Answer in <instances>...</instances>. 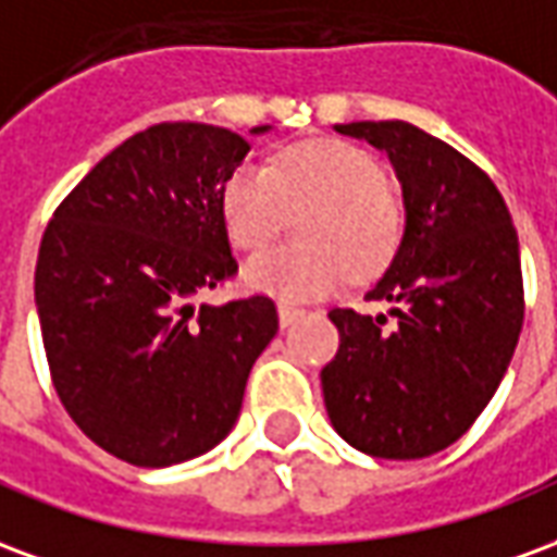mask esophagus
<instances>
[{
    "label": "esophagus",
    "mask_w": 557,
    "mask_h": 557,
    "mask_svg": "<svg viewBox=\"0 0 557 557\" xmlns=\"http://www.w3.org/2000/svg\"><path fill=\"white\" fill-rule=\"evenodd\" d=\"M277 315H280V325L286 327V325H292L295 319H301L304 310H301V307H295V304L280 301V304H277Z\"/></svg>",
    "instance_id": "34e87169"
}]
</instances>
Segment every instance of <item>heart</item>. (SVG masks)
I'll return each mask as SVG.
<instances>
[{"label": "heart", "mask_w": 557, "mask_h": 557, "mask_svg": "<svg viewBox=\"0 0 557 557\" xmlns=\"http://www.w3.org/2000/svg\"><path fill=\"white\" fill-rule=\"evenodd\" d=\"M304 242L283 244L244 265L256 292L301 301L337 289L349 277H373L394 259L403 208L387 190L382 163L346 139H313L280 151L271 163L247 160L220 190V218L242 250H259L292 211Z\"/></svg>", "instance_id": "b5f03b06"}]
</instances>
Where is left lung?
Returning a JSON list of instances; mask_svg holds the SVG:
<instances>
[{
  "label": "left lung",
  "mask_w": 557,
  "mask_h": 557,
  "mask_svg": "<svg viewBox=\"0 0 557 557\" xmlns=\"http://www.w3.org/2000/svg\"><path fill=\"white\" fill-rule=\"evenodd\" d=\"M387 151L406 232L367 301L391 315L334 307L339 349L322 370L327 418L363 454L423 459L450 447L486 409L513 358L525 289L504 196L478 163L409 122L337 125Z\"/></svg>",
  "instance_id": "1"
}]
</instances>
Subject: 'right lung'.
Returning a JSON list of instances; mask_svg holds the SVG:
<instances>
[{
  "mask_svg": "<svg viewBox=\"0 0 557 557\" xmlns=\"http://www.w3.org/2000/svg\"><path fill=\"white\" fill-rule=\"evenodd\" d=\"M247 151L226 127L151 125L95 163L44 230L35 304L55 394L131 466H175L223 442L277 334L268 295L196 307L238 271L220 190Z\"/></svg>",
  "mask_w": 557,
  "mask_h": 557,
  "instance_id": "add662e5",
  "label": "right lung"
}]
</instances>
